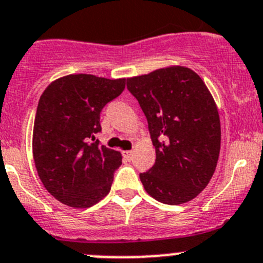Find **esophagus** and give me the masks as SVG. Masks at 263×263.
Segmentation results:
<instances>
[{
  "mask_svg": "<svg viewBox=\"0 0 263 263\" xmlns=\"http://www.w3.org/2000/svg\"><path fill=\"white\" fill-rule=\"evenodd\" d=\"M132 156H134V152H132V151H124L123 152V157H124V159H126V161H131Z\"/></svg>",
  "mask_w": 263,
  "mask_h": 263,
  "instance_id": "1",
  "label": "esophagus"
}]
</instances>
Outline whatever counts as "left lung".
Instances as JSON below:
<instances>
[{
  "label": "left lung",
  "mask_w": 263,
  "mask_h": 263,
  "mask_svg": "<svg viewBox=\"0 0 263 263\" xmlns=\"http://www.w3.org/2000/svg\"><path fill=\"white\" fill-rule=\"evenodd\" d=\"M148 119L156 162L140 174L146 193L167 205L193 200L209 184L220 151L217 104L198 73L184 66L127 79Z\"/></svg>",
  "instance_id": "1"
}]
</instances>
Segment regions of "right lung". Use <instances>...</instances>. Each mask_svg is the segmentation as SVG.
I'll return each mask as SVG.
<instances>
[{
	"mask_svg": "<svg viewBox=\"0 0 263 263\" xmlns=\"http://www.w3.org/2000/svg\"><path fill=\"white\" fill-rule=\"evenodd\" d=\"M126 88V79L71 73L51 82L36 110L32 153L39 178L54 198L87 209L110 192L122 154L100 145V112Z\"/></svg>",
	"mask_w": 263,
	"mask_h": 263,
	"instance_id": "add662e5",
	"label": "right lung"
}]
</instances>
